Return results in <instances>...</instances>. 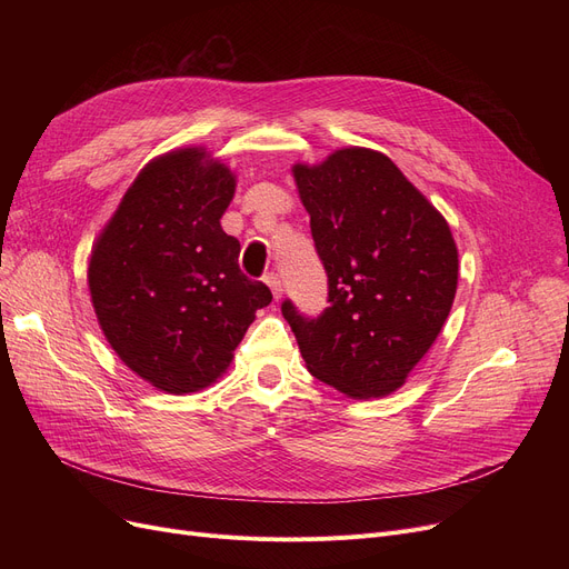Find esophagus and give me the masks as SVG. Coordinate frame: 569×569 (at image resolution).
I'll list each match as a JSON object with an SVG mask.
<instances>
[{"label": "esophagus", "mask_w": 569, "mask_h": 569, "mask_svg": "<svg viewBox=\"0 0 569 569\" xmlns=\"http://www.w3.org/2000/svg\"><path fill=\"white\" fill-rule=\"evenodd\" d=\"M264 283L272 288V295H274V300H279L281 297V292H283V288H281V277L277 274V272H269L267 277H264Z\"/></svg>", "instance_id": "1"}]
</instances>
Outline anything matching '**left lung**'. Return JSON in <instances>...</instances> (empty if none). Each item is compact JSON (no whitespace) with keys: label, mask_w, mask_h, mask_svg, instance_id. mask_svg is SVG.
<instances>
[{"label":"left lung","mask_w":569,"mask_h":569,"mask_svg":"<svg viewBox=\"0 0 569 569\" xmlns=\"http://www.w3.org/2000/svg\"><path fill=\"white\" fill-rule=\"evenodd\" d=\"M292 174L330 307L313 318L286 300L283 318L318 380L355 399L392 395L450 316L459 279L450 226L373 149H339Z\"/></svg>","instance_id":"left-lung-1"}]
</instances>
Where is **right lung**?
<instances>
[{
	"label": "right lung",
	"mask_w": 569,
	"mask_h": 569,
	"mask_svg": "<svg viewBox=\"0 0 569 569\" xmlns=\"http://www.w3.org/2000/svg\"><path fill=\"white\" fill-rule=\"evenodd\" d=\"M202 161L191 147L147 163L97 239L87 274L119 360L170 395L214 382L256 311L272 302L239 269V242L221 228L234 177Z\"/></svg>",
	"instance_id": "obj_1"
}]
</instances>
